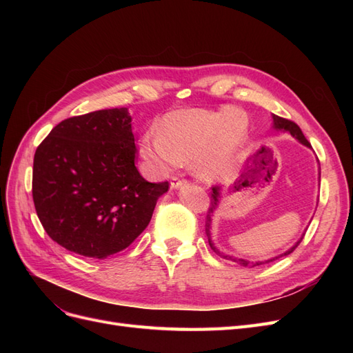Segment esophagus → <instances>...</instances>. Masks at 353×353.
I'll return each mask as SVG.
<instances>
[{"instance_id": "obj_1", "label": "esophagus", "mask_w": 353, "mask_h": 353, "mask_svg": "<svg viewBox=\"0 0 353 353\" xmlns=\"http://www.w3.org/2000/svg\"><path fill=\"white\" fill-rule=\"evenodd\" d=\"M185 184V181L184 179H179V178H172L170 179V188H179V187H183Z\"/></svg>"}]
</instances>
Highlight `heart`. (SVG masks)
<instances>
[{"instance_id":"b5f03b06","label":"heart","mask_w":353,"mask_h":353,"mask_svg":"<svg viewBox=\"0 0 353 353\" xmlns=\"http://www.w3.org/2000/svg\"><path fill=\"white\" fill-rule=\"evenodd\" d=\"M160 132H147L140 153L159 172H169L183 162H194L206 181L228 178L249 143L250 119L236 108L181 109L168 113Z\"/></svg>"}]
</instances>
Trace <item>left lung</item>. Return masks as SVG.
Masks as SVG:
<instances>
[{
    "label": "left lung",
    "mask_w": 353,
    "mask_h": 353,
    "mask_svg": "<svg viewBox=\"0 0 353 353\" xmlns=\"http://www.w3.org/2000/svg\"><path fill=\"white\" fill-rule=\"evenodd\" d=\"M272 126L275 128L276 131H285V132H288L290 134L292 137H294L296 140L299 141V143H302L303 145H306V147H309L311 148V144H309V141L306 140L305 138V135H303V132H302V130L301 128H299L294 122H292V121H288V119H284V117H280V116H276V114H272ZM319 176H321V170H319ZM212 197H210V208H209V210H208V216H206V236H208V240H209V245H210V249L215 252L216 254H219L221 258H223V259H228V261H232V262H237L239 265H241V266H244V268H253V266H259V265H265V263H270V262H274V261H276V259H280V258H283V256H287V254H290L299 244H301V241L303 240V236L299 239V241L293 245V248H290L288 249L287 252H284V253H281V254H279V256H275V258H272V259H268V261H258V262H250V261H248V259H241V258H234V256H230V254H225V253H222V252H219V249H216L215 248V244H213V241H212V237H210V225H212V216H213V213H215V210H216V208H218V205H219V200H221V194H222V188L221 187H212Z\"/></svg>",
    "instance_id": "8db88e82"
}]
</instances>
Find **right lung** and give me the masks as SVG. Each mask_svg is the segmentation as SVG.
<instances>
[{
	"label": "right lung",
	"mask_w": 353,
	"mask_h": 353,
	"mask_svg": "<svg viewBox=\"0 0 353 353\" xmlns=\"http://www.w3.org/2000/svg\"><path fill=\"white\" fill-rule=\"evenodd\" d=\"M126 108L60 122L34 157L32 196L46 232L92 259L126 249L147 228L169 183H148L135 166Z\"/></svg>",
	"instance_id": "1"
}]
</instances>
